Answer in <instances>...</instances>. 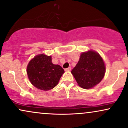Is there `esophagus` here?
Returning <instances> with one entry per match:
<instances>
[{
    "instance_id": "1",
    "label": "esophagus",
    "mask_w": 128,
    "mask_h": 128,
    "mask_svg": "<svg viewBox=\"0 0 128 128\" xmlns=\"http://www.w3.org/2000/svg\"><path fill=\"white\" fill-rule=\"evenodd\" d=\"M70 70H71V67H68V68H66L65 69V71L66 72H68V71H70Z\"/></svg>"
}]
</instances>
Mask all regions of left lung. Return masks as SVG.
<instances>
[{
  "label": "left lung",
  "instance_id": "8db88e82",
  "mask_svg": "<svg viewBox=\"0 0 128 128\" xmlns=\"http://www.w3.org/2000/svg\"><path fill=\"white\" fill-rule=\"evenodd\" d=\"M106 67L100 54L94 50L82 52L74 68L72 70L78 86L84 89L94 87L105 76Z\"/></svg>",
  "mask_w": 128,
  "mask_h": 128
}]
</instances>
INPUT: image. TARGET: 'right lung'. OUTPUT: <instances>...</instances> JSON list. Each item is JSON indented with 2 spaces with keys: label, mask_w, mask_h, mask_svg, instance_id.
<instances>
[{
  "label": "right lung",
  "mask_w": 128,
  "mask_h": 128,
  "mask_svg": "<svg viewBox=\"0 0 128 128\" xmlns=\"http://www.w3.org/2000/svg\"><path fill=\"white\" fill-rule=\"evenodd\" d=\"M52 56L40 54L29 61L26 68L29 81L36 88L48 91L58 85L64 73L62 67L52 62Z\"/></svg>",
  "instance_id": "obj_1"
}]
</instances>
